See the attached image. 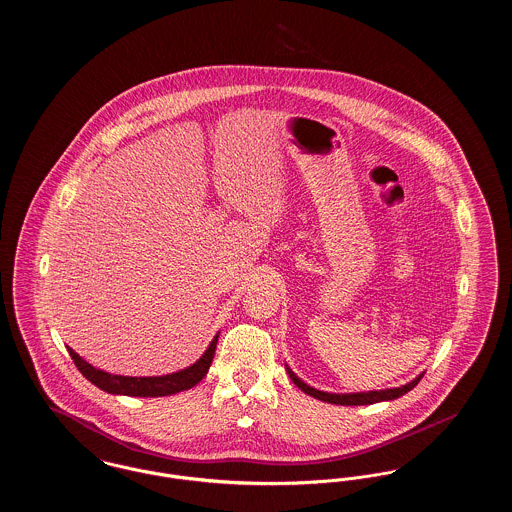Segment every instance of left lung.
I'll list each match as a JSON object with an SVG mask.
<instances>
[{"instance_id":"8db88e82","label":"left lung","mask_w":512,"mask_h":512,"mask_svg":"<svg viewBox=\"0 0 512 512\" xmlns=\"http://www.w3.org/2000/svg\"><path fill=\"white\" fill-rule=\"evenodd\" d=\"M288 374L293 380V384L301 391H305L307 395L320 399V401H326V403H334V405H372V403H378V401H391V399H397L401 395H405L407 391L413 390L414 386L420 382L422 374L418 378H414L413 382H409L407 386H401V388H393V390H380V391H368V393H326V391H318L315 388H309L307 384H303L292 370L288 368Z\"/></svg>"}]
</instances>
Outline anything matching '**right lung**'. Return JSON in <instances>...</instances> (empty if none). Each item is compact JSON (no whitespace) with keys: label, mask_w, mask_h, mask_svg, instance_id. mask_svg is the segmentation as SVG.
Masks as SVG:
<instances>
[{"label":"right lung","mask_w":512,"mask_h":512,"mask_svg":"<svg viewBox=\"0 0 512 512\" xmlns=\"http://www.w3.org/2000/svg\"><path fill=\"white\" fill-rule=\"evenodd\" d=\"M217 341H219V336H215V340L211 341V345L207 347V351L195 365L188 366L174 374H167V376H149V378L117 376V374L103 372L99 368L88 365L84 359H80L71 347H69V355H71L76 368L82 372V376L88 382H92L94 386H98L99 390L130 395V397H163V395H172L178 391L190 390L203 380V376L209 372V366L213 363Z\"/></svg>","instance_id":"obj_1"}]
</instances>
